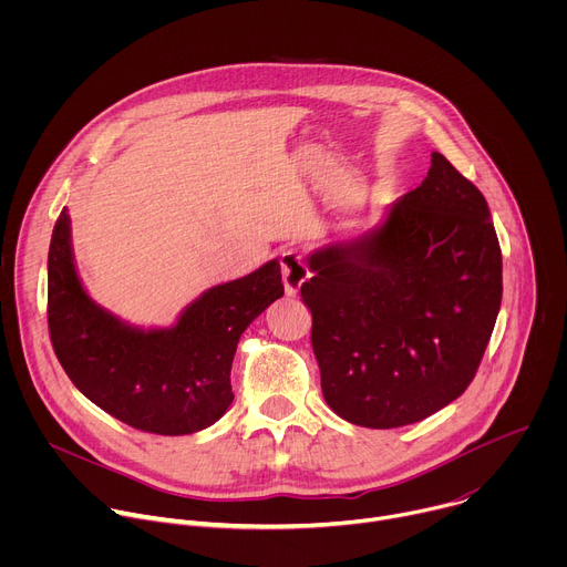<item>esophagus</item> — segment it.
Returning a JSON list of instances; mask_svg holds the SVG:
<instances>
[{"instance_id":"esophagus-1","label":"esophagus","mask_w":567,"mask_h":567,"mask_svg":"<svg viewBox=\"0 0 567 567\" xmlns=\"http://www.w3.org/2000/svg\"><path fill=\"white\" fill-rule=\"evenodd\" d=\"M280 271H282V282H285L287 296H296L300 291L302 282H307V278H309L302 256L296 251H285L280 256Z\"/></svg>"}]
</instances>
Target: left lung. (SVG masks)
<instances>
[{
    "label": "left lung",
    "instance_id": "1",
    "mask_svg": "<svg viewBox=\"0 0 567 567\" xmlns=\"http://www.w3.org/2000/svg\"><path fill=\"white\" fill-rule=\"evenodd\" d=\"M489 206L444 154L381 224L316 249L300 293L328 406L365 429L426 420L473 381L503 298Z\"/></svg>",
    "mask_w": 567,
    "mask_h": 567
}]
</instances>
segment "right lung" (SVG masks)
<instances>
[{"instance_id":"right-lung-1","label":"right lung","mask_w":567,"mask_h":567,"mask_svg":"<svg viewBox=\"0 0 567 567\" xmlns=\"http://www.w3.org/2000/svg\"><path fill=\"white\" fill-rule=\"evenodd\" d=\"M49 334L73 385L123 424L190 435L230 406L239 337L285 293L280 265L206 289L173 328L143 330L96 305L80 282L71 219L60 213L49 247Z\"/></svg>"}]
</instances>
